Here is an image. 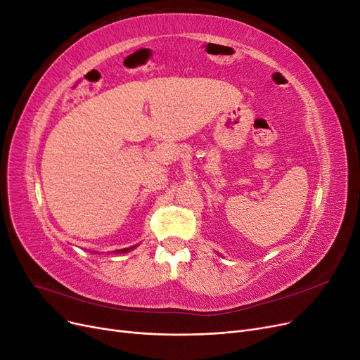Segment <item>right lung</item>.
Here are the masks:
<instances>
[{"mask_svg":"<svg viewBox=\"0 0 360 360\" xmlns=\"http://www.w3.org/2000/svg\"><path fill=\"white\" fill-rule=\"evenodd\" d=\"M138 245H135V246H130V248H124V249H117L115 250V254H126V252H130V250L132 249H135Z\"/></svg>","mask_w":360,"mask_h":360,"instance_id":"1","label":"right lung"}]
</instances>
